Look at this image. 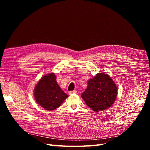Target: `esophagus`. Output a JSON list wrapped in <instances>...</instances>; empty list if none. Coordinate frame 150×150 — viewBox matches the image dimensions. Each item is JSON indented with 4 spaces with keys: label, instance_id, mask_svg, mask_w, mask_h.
I'll return each instance as SVG.
<instances>
[{
    "label": "esophagus",
    "instance_id": "esophagus-1",
    "mask_svg": "<svg viewBox=\"0 0 150 150\" xmlns=\"http://www.w3.org/2000/svg\"><path fill=\"white\" fill-rule=\"evenodd\" d=\"M77 93V91H69V94H75V93Z\"/></svg>",
    "mask_w": 150,
    "mask_h": 150
}]
</instances>
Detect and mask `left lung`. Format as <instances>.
I'll return each mask as SVG.
<instances>
[{
  "mask_svg": "<svg viewBox=\"0 0 150 150\" xmlns=\"http://www.w3.org/2000/svg\"><path fill=\"white\" fill-rule=\"evenodd\" d=\"M117 94L116 84L107 74L98 73L88 81L81 94L86 104L95 112L105 110L115 103Z\"/></svg>",
  "mask_w": 150,
  "mask_h": 150,
  "instance_id": "8db88e82",
  "label": "left lung"
}]
</instances>
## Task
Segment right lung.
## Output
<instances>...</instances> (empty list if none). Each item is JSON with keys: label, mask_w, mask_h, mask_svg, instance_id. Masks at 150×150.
I'll list each match as a JSON object with an SVG mask.
<instances>
[{"label": "right lung", "mask_w": 150, "mask_h": 150, "mask_svg": "<svg viewBox=\"0 0 150 150\" xmlns=\"http://www.w3.org/2000/svg\"><path fill=\"white\" fill-rule=\"evenodd\" d=\"M34 95L37 103L48 111L59 107L68 97L57 84L54 73L46 74L41 78L35 86Z\"/></svg>", "instance_id": "add662e5"}]
</instances>
